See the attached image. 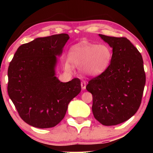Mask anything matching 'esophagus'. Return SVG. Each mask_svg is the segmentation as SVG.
<instances>
[{"mask_svg": "<svg viewBox=\"0 0 153 153\" xmlns=\"http://www.w3.org/2000/svg\"><path fill=\"white\" fill-rule=\"evenodd\" d=\"M80 85H81L82 89H83V90H85V87H86V82H85V80H82L81 84H80Z\"/></svg>", "mask_w": 153, "mask_h": 153, "instance_id": "obj_1", "label": "esophagus"}]
</instances>
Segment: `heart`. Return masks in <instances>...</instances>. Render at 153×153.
<instances>
[{"mask_svg":"<svg viewBox=\"0 0 153 153\" xmlns=\"http://www.w3.org/2000/svg\"><path fill=\"white\" fill-rule=\"evenodd\" d=\"M68 59L73 66L81 67L82 73L89 76H98L106 71L112 59V51L105 45L80 44L73 47L68 53ZM65 68L71 70L65 63Z\"/></svg>","mask_w":153,"mask_h":153,"instance_id":"b5f03b06","label":"heart"}]
</instances>
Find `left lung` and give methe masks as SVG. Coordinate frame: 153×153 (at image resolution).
Masks as SVG:
<instances>
[{
  "instance_id": "1",
  "label": "left lung",
  "mask_w": 153,
  "mask_h": 153,
  "mask_svg": "<svg viewBox=\"0 0 153 153\" xmlns=\"http://www.w3.org/2000/svg\"><path fill=\"white\" fill-rule=\"evenodd\" d=\"M99 35L112 48V59L86 89L93 96L95 119L103 125H117L130 119L140 106L146 80L143 60L127 38Z\"/></svg>"
}]
</instances>
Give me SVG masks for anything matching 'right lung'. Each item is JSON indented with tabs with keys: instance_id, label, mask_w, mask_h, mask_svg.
Wrapping results in <instances>:
<instances>
[{
	"instance_id": "add662e5",
	"label": "right lung",
	"mask_w": 153,
	"mask_h": 153,
	"mask_svg": "<svg viewBox=\"0 0 153 153\" xmlns=\"http://www.w3.org/2000/svg\"><path fill=\"white\" fill-rule=\"evenodd\" d=\"M70 36L36 38L19 47L8 70V94L26 123L53 127L65 117L69 103L81 91L80 80L62 82L55 76L57 57Z\"/></svg>"
}]
</instances>
